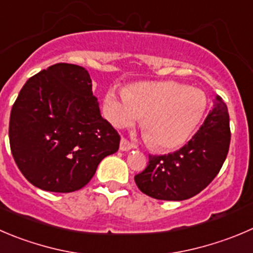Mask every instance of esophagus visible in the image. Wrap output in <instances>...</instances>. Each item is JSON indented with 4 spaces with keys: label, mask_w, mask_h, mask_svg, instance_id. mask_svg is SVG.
Listing matches in <instances>:
<instances>
[{
    "label": "esophagus",
    "mask_w": 253,
    "mask_h": 253,
    "mask_svg": "<svg viewBox=\"0 0 253 253\" xmlns=\"http://www.w3.org/2000/svg\"><path fill=\"white\" fill-rule=\"evenodd\" d=\"M134 148H135V146H134L131 143H129V141L126 140V139L123 138L122 140H120L119 149L122 151H129V150H131V149H134Z\"/></svg>",
    "instance_id": "esophagus-1"
}]
</instances>
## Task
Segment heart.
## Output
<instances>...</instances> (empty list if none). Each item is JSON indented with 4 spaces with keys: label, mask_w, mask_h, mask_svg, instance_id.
Segmentation results:
<instances>
[{
    "label": "heart",
    "mask_w": 253,
    "mask_h": 253,
    "mask_svg": "<svg viewBox=\"0 0 253 253\" xmlns=\"http://www.w3.org/2000/svg\"><path fill=\"white\" fill-rule=\"evenodd\" d=\"M208 107L201 89L176 82H145L125 90H109L104 98L107 119L118 128L141 119L149 145L171 150L184 145Z\"/></svg>",
    "instance_id": "heart-1"
}]
</instances>
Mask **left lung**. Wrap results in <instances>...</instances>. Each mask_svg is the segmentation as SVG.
<instances>
[{
	"label": "left lung",
	"instance_id": "obj_1",
	"mask_svg": "<svg viewBox=\"0 0 253 253\" xmlns=\"http://www.w3.org/2000/svg\"><path fill=\"white\" fill-rule=\"evenodd\" d=\"M230 118L223 100L216 97L201 128L180 150L149 155V164L135 175L139 190L167 201H182L203 191L216 177L230 148Z\"/></svg>",
	"mask_w": 253,
	"mask_h": 253
}]
</instances>
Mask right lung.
Instances as JSON below:
<instances>
[{"label":"right lung","mask_w":253,"mask_h":253,"mask_svg":"<svg viewBox=\"0 0 253 253\" xmlns=\"http://www.w3.org/2000/svg\"><path fill=\"white\" fill-rule=\"evenodd\" d=\"M8 135L23 176L50 192L85 186L120 143L100 115L88 71L68 63L53 64L26 82L12 107Z\"/></svg>","instance_id":"right-lung-1"}]
</instances>
